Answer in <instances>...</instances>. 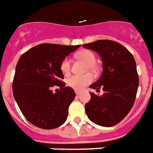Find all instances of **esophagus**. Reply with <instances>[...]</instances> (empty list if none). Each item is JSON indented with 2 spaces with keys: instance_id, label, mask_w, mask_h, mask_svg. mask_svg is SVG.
<instances>
[{
  "instance_id": "34e87169",
  "label": "esophagus",
  "mask_w": 153,
  "mask_h": 153,
  "mask_svg": "<svg viewBox=\"0 0 153 153\" xmlns=\"http://www.w3.org/2000/svg\"><path fill=\"white\" fill-rule=\"evenodd\" d=\"M75 94H76L77 95H80V91H75Z\"/></svg>"
}]
</instances>
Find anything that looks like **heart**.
Listing matches in <instances>:
<instances>
[{"label": "heart", "mask_w": 153, "mask_h": 153, "mask_svg": "<svg viewBox=\"0 0 153 153\" xmlns=\"http://www.w3.org/2000/svg\"><path fill=\"white\" fill-rule=\"evenodd\" d=\"M76 58L82 60L88 65L90 70L93 71H97V66L95 65L96 62V57L95 54L90 50H82L79 51L76 53ZM60 69L62 74L65 75L70 73L71 71V60L69 58H65L62 60L60 63ZM94 80V77L91 74H86L83 75H79V74H74L72 75L67 79L66 83L69 87H72L75 90H82L87 85L91 83Z\"/></svg>", "instance_id": "1"}]
</instances>
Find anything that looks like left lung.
Masks as SVG:
<instances>
[{
    "instance_id": "8db88e82",
    "label": "left lung",
    "mask_w": 153,
    "mask_h": 153,
    "mask_svg": "<svg viewBox=\"0 0 153 153\" xmlns=\"http://www.w3.org/2000/svg\"><path fill=\"white\" fill-rule=\"evenodd\" d=\"M83 47L96 51L102 58V75L90 87L104 92L100 96L90 93L86 114L98 125L112 127L125 118L136 100L139 86L136 61L123 45L114 41L99 40Z\"/></svg>"
}]
</instances>
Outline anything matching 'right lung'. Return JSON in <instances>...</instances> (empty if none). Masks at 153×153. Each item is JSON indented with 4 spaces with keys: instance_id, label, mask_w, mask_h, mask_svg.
Segmentation results:
<instances>
[{
    "instance_id": "1",
    "label": "right lung",
    "mask_w": 153,
    "mask_h": 153,
    "mask_svg": "<svg viewBox=\"0 0 153 153\" xmlns=\"http://www.w3.org/2000/svg\"><path fill=\"white\" fill-rule=\"evenodd\" d=\"M79 46L43 43L20 57L13 93L25 118L36 127L53 129L66 120L69 106L76 95L62 81L64 76L60 63ZM53 85L59 86L60 91L53 93Z\"/></svg>"
}]
</instances>
